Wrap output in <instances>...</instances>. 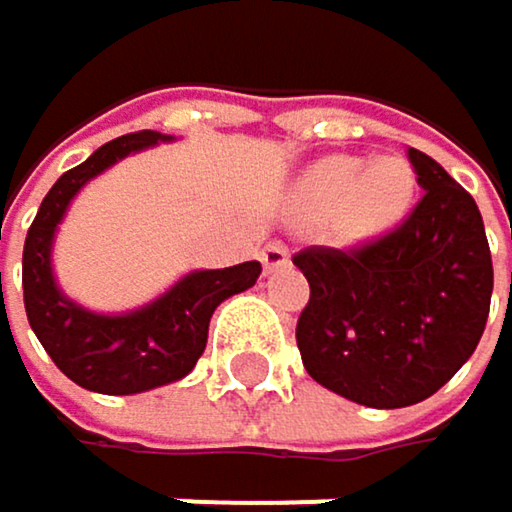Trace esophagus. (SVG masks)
I'll return each instance as SVG.
<instances>
[{
    "instance_id": "1",
    "label": "esophagus",
    "mask_w": 512,
    "mask_h": 512,
    "mask_svg": "<svg viewBox=\"0 0 512 512\" xmlns=\"http://www.w3.org/2000/svg\"><path fill=\"white\" fill-rule=\"evenodd\" d=\"M259 259H262V268L265 271H281L290 265V250L281 244V241H268L262 250H259Z\"/></svg>"
}]
</instances>
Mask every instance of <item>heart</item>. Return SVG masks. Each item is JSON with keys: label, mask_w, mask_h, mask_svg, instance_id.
Here are the masks:
<instances>
[{"label": "heart", "mask_w": 512, "mask_h": 512, "mask_svg": "<svg viewBox=\"0 0 512 512\" xmlns=\"http://www.w3.org/2000/svg\"><path fill=\"white\" fill-rule=\"evenodd\" d=\"M414 172L402 157L364 163L352 154H333L312 163L296 182L293 203L302 216L324 219L343 241H371L408 213Z\"/></svg>", "instance_id": "1"}]
</instances>
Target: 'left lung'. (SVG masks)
I'll return each mask as SVG.
<instances>
[{
    "instance_id": "8db88e82",
    "label": "left lung",
    "mask_w": 512,
    "mask_h": 512,
    "mask_svg": "<svg viewBox=\"0 0 512 512\" xmlns=\"http://www.w3.org/2000/svg\"><path fill=\"white\" fill-rule=\"evenodd\" d=\"M408 160L423 197L392 234L293 256L312 287L296 324L309 377L386 411L423 402L470 361L494 287L476 200L423 151L408 148Z\"/></svg>"
}]
</instances>
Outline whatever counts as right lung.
<instances>
[{"mask_svg":"<svg viewBox=\"0 0 512 512\" xmlns=\"http://www.w3.org/2000/svg\"><path fill=\"white\" fill-rule=\"evenodd\" d=\"M160 141H172V135L151 129L120 135L86 163L67 169L45 194L24 241L27 321L58 371L89 392L135 395L188 377L206 349L219 302L253 287L262 271L256 259L231 268H197L145 306L114 315L79 306L58 287L52 250L73 197L104 169Z\"/></svg>","mask_w":512,"mask_h":512,"instance_id":"right-lung-1","label":"right lung"}]
</instances>
